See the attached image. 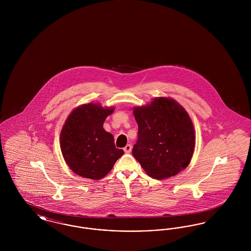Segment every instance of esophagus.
<instances>
[{
    "instance_id": "1",
    "label": "esophagus",
    "mask_w": 251,
    "mask_h": 251,
    "mask_svg": "<svg viewBox=\"0 0 251 251\" xmlns=\"http://www.w3.org/2000/svg\"><path fill=\"white\" fill-rule=\"evenodd\" d=\"M123 150H124V151H125L126 153H130V152L131 151V144H128V145H126V146H125V148H124Z\"/></svg>"
}]
</instances>
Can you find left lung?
Listing matches in <instances>:
<instances>
[{
  "instance_id": "8db88e82",
  "label": "left lung",
  "mask_w": 251,
  "mask_h": 251,
  "mask_svg": "<svg viewBox=\"0 0 251 251\" xmlns=\"http://www.w3.org/2000/svg\"><path fill=\"white\" fill-rule=\"evenodd\" d=\"M138 139L132 155L146 173L157 179L177 175L194 153L196 134L188 113L175 100L159 97L133 108Z\"/></svg>"
}]
</instances>
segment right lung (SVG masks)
<instances>
[{
	"instance_id": "1",
	"label": "right lung",
	"mask_w": 251,
	"mask_h": 251,
	"mask_svg": "<svg viewBox=\"0 0 251 251\" xmlns=\"http://www.w3.org/2000/svg\"><path fill=\"white\" fill-rule=\"evenodd\" d=\"M114 108L86 103L75 108L61 130L60 147L67 165L87 179L105 177L124 151L116 148L114 136L103 122Z\"/></svg>"
}]
</instances>
